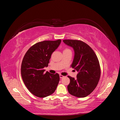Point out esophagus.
I'll list each match as a JSON object with an SVG mask.
<instances>
[{
  "mask_svg": "<svg viewBox=\"0 0 120 120\" xmlns=\"http://www.w3.org/2000/svg\"><path fill=\"white\" fill-rule=\"evenodd\" d=\"M64 77V75H60V79H61V78H63Z\"/></svg>",
  "mask_w": 120,
  "mask_h": 120,
  "instance_id": "1",
  "label": "esophagus"
}]
</instances>
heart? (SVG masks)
Wrapping results in <instances>:
<instances>
[{"mask_svg": "<svg viewBox=\"0 0 120 120\" xmlns=\"http://www.w3.org/2000/svg\"><path fill=\"white\" fill-rule=\"evenodd\" d=\"M69 50H71L70 49H68V48H66V49H64V51L63 52H66V51H69Z\"/></svg>", "mask_w": 120, "mask_h": 120, "instance_id": "b5f03b06", "label": "heart"}]
</instances>
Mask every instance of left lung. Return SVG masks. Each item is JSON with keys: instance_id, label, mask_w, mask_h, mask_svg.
Listing matches in <instances>:
<instances>
[{"instance_id": "1", "label": "left lung", "mask_w": 120, "mask_h": 120, "mask_svg": "<svg viewBox=\"0 0 120 120\" xmlns=\"http://www.w3.org/2000/svg\"><path fill=\"white\" fill-rule=\"evenodd\" d=\"M63 41L73 48L75 57L71 67L79 71L76 79L68 76L70 79L68 92L76 97H86L93 92L100 80L101 68L99 60L93 49L82 41L64 39Z\"/></svg>"}]
</instances>
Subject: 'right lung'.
Wrapping results in <instances>:
<instances>
[{
	"mask_svg": "<svg viewBox=\"0 0 120 120\" xmlns=\"http://www.w3.org/2000/svg\"><path fill=\"white\" fill-rule=\"evenodd\" d=\"M61 42L44 41L36 43L28 49L23 57L21 67V75L25 86L34 95L45 98L53 94L60 81L57 73L45 72L52 54Z\"/></svg>",
	"mask_w": 120,
	"mask_h": 120,
	"instance_id": "right-lung-1",
	"label": "right lung"
}]
</instances>
